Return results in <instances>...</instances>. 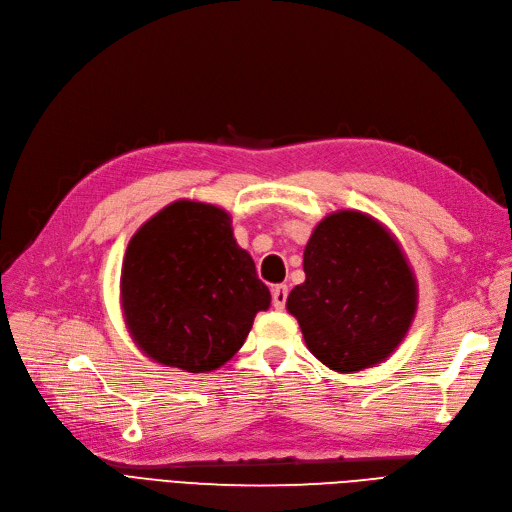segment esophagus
<instances>
[{
    "instance_id": "1",
    "label": "esophagus",
    "mask_w": 512,
    "mask_h": 512,
    "mask_svg": "<svg viewBox=\"0 0 512 512\" xmlns=\"http://www.w3.org/2000/svg\"><path fill=\"white\" fill-rule=\"evenodd\" d=\"M287 293H289V289L285 285H274L272 287V302H274L276 310H283L285 308Z\"/></svg>"
}]
</instances>
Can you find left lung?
<instances>
[{"instance_id": "1", "label": "left lung", "mask_w": 512, "mask_h": 512, "mask_svg": "<svg viewBox=\"0 0 512 512\" xmlns=\"http://www.w3.org/2000/svg\"><path fill=\"white\" fill-rule=\"evenodd\" d=\"M302 285L287 310L308 351L340 374L383 364L419 306L415 270L389 227L361 210L323 217L306 242Z\"/></svg>"}]
</instances>
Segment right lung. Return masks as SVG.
Listing matches in <instances>:
<instances>
[{"label": "right lung", "instance_id": "right-lung-1", "mask_svg": "<svg viewBox=\"0 0 512 512\" xmlns=\"http://www.w3.org/2000/svg\"><path fill=\"white\" fill-rule=\"evenodd\" d=\"M119 302L129 338L148 359L206 374L240 351L272 295L236 242L229 212L180 197L131 236Z\"/></svg>", "mask_w": 512, "mask_h": 512}]
</instances>
